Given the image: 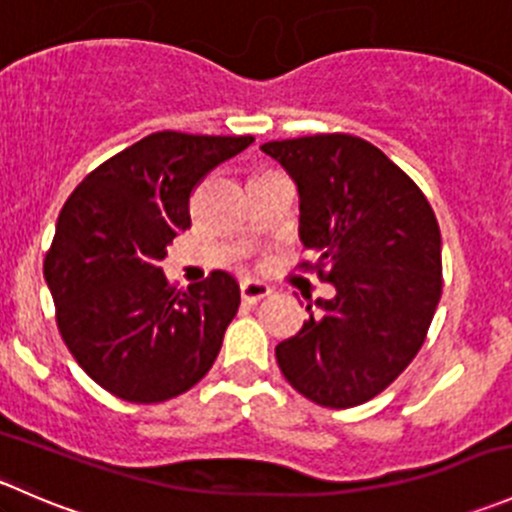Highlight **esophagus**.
<instances>
[{
  "instance_id": "esophagus-1",
  "label": "esophagus",
  "mask_w": 512,
  "mask_h": 512,
  "mask_svg": "<svg viewBox=\"0 0 512 512\" xmlns=\"http://www.w3.org/2000/svg\"><path fill=\"white\" fill-rule=\"evenodd\" d=\"M240 294L247 304H257L260 299L270 297L272 287L265 285V282H260V280H245L240 285Z\"/></svg>"
}]
</instances>
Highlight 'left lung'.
<instances>
[{"label": "left lung", "mask_w": 512, "mask_h": 512, "mask_svg": "<svg viewBox=\"0 0 512 512\" xmlns=\"http://www.w3.org/2000/svg\"><path fill=\"white\" fill-rule=\"evenodd\" d=\"M299 193V240L337 294L277 344L309 401L349 409L386 389L421 349L441 299V230L426 195L369 141L347 133L262 143Z\"/></svg>", "instance_id": "8db88e82"}]
</instances>
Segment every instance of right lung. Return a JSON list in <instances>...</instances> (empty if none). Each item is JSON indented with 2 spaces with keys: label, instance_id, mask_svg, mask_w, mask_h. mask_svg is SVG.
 Masks as SVG:
<instances>
[{
  "label": "right lung",
  "instance_id": "1",
  "mask_svg": "<svg viewBox=\"0 0 512 512\" xmlns=\"http://www.w3.org/2000/svg\"><path fill=\"white\" fill-rule=\"evenodd\" d=\"M252 136L158 131L81 180L56 220L44 280L81 369L131 404L193 389L218 359L240 285L215 270L173 289L160 260L190 227V193Z\"/></svg>",
  "mask_w": 512,
  "mask_h": 512
}]
</instances>
